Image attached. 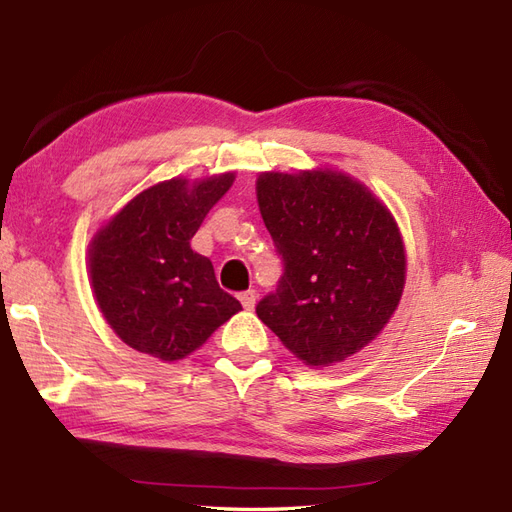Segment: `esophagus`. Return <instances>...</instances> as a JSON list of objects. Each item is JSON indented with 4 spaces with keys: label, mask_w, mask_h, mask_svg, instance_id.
<instances>
[{
    "label": "esophagus",
    "mask_w": 512,
    "mask_h": 512,
    "mask_svg": "<svg viewBox=\"0 0 512 512\" xmlns=\"http://www.w3.org/2000/svg\"><path fill=\"white\" fill-rule=\"evenodd\" d=\"M239 299H241V304H243L245 310H252L256 306V291L254 289L243 291V293H239Z\"/></svg>",
    "instance_id": "obj_1"
}]
</instances>
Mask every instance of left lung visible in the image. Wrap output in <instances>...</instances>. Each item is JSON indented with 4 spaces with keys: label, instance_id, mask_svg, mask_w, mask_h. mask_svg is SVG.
<instances>
[{
    "label": "left lung",
    "instance_id": "left-lung-1",
    "mask_svg": "<svg viewBox=\"0 0 512 512\" xmlns=\"http://www.w3.org/2000/svg\"><path fill=\"white\" fill-rule=\"evenodd\" d=\"M256 197L284 273L258 319L308 367L363 350L404 291L397 223L365 184L341 171L260 173Z\"/></svg>",
    "mask_w": 512,
    "mask_h": 512
}]
</instances>
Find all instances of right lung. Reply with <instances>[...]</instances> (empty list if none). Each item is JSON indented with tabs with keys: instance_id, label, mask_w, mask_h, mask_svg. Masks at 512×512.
Returning <instances> with one entry per match:
<instances>
[{
	"instance_id": "obj_1",
	"label": "right lung",
	"mask_w": 512,
	"mask_h": 512,
	"mask_svg": "<svg viewBox=\"0 0 512 512\" xmlns=\"http://www.w3.org/2000/svg\"><path fill=\"white\" fill-rule=\"evenodd\" d=\"M234 173L189 184L171 178L123 206L89 245V273L108 326L132 350L173 363L202 347L241 310L215 278L213 263L191 249L208 210Z\"/></svg>"
}]
</instances>
